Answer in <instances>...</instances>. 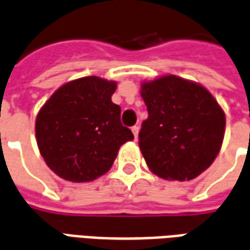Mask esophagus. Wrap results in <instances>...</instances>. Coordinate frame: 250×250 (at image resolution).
I'll use <instances>...</instances> for the list:
<instances>
[{"label": "esophagus", "instance_id": "1", "mask_svg": "<svg viewBox=\"0 0 250 250\" xmlns=\"http://www.w3.org/2000/svg\"><path fill=\"white\" fill-rule=\"evenodd\" d=\"M131 131H132V134H134V136H135V139L138 138V134H139V127L138 125H134L132 128H131Z\"/></svg>", "mask_w": 250, "mask_h": 250}]
</instances>
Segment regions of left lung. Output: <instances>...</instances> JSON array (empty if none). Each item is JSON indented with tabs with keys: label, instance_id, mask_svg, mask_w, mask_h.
I'll return each instance as SVG.
<instances>
[{
	"label": "left lung",
	"instance_id": "8db88e82",
	"mask_svg": "<svg viewBox=\"0 0 250 250\" xmlns=\"http://www.w3.org/2000/svg\"><path fill=\"white\" fill-rule=\"evenodd\" d=\"M148 118L139 148L148 168L163 179L190 181L213 163L225 132V114L197 83L167 75L142 84Z\"/></svg>",
	"mask_w": 250,
	"mask_h": 250
}]
</instances>
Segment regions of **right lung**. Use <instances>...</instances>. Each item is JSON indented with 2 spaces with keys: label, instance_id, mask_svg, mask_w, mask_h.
Here are the masks:
<instances>
[{
  "label": "right lung",
  "instance_id": "add662e5",
  "mask_svg": "<svg viewBox=\"0 0 250 250\" xmlns=\"http://www.w3.org/2000/svg\"><path fill=\"white\" fill-rule=\"evenodd\" d=\"M115 89V82L82 77L62 85L40 109L37 146L60 178L96 179L111 168L120 146L134 139L120 122V107L111 100Z\"/></svg>",
  "mask_w": 250,
  "mask_h": 250
}]
</instances>
